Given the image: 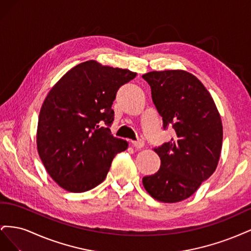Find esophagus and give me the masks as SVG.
Returning a JSON list of instances; mask_svg holds the SVG:
<instances>
[{"label":"esophagus","instance_id":"esophagus-1","mask_svg":"<svg viewBox=\"0 0 251 251\" xmlns=\"http://www.w3.org/2000/svg\"><path fill=\"white\" fill-rule=\"evenodd\" d=\"M133 146L136 148V149H142L144 147V141L139 139L137 141H133Z\"/></svg>","mask_w":251,"mask_h":251}]
</instances>
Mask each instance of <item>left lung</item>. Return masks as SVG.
<instances>
[{
	"instance_id": "left-lung-1",
	"label": "left lung",
	"mask_w": 251,
	"mask_h": 251,
	"mask_svg": "<svg viewBox=\"0 0 251 251\" xmlns=\"http://www.w3.org/2000/svg\"><path fill=\"white\" fill-rule=\"evenodd\" d=\"M163 120L176 136L155 148L159 171L142 184L154 199L176 203L189 198L217 169L223 141V126L210 93L194 74L184 70L151 71L142 75Z\"/></svg>"
}]
</instances>
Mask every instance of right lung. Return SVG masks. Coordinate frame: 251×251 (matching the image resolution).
<instances>
[{
  "label": "right lung",
  "instance_id": "obj_1",
  "mask_svg": "<svg viewBox=\"0 0 251 251\" xmlns=\"http://www.w3.org/2000/svg\"><path fill=\"white\" fill-rule=\"evenodd\" d=\"M137 73L87 60L51 88L42 104L36 147L50 177L64 189L83 193L107 177L113 158L128 143L111 134L118 89Z\"/></svg>",
  "mask_w": 251,
  "mask_h": 251
}]
</instances>
